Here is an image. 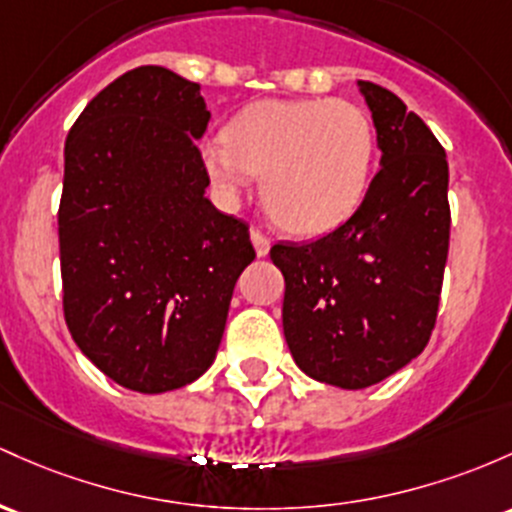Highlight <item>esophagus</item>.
<instances>
[{
	"mask_svg": "<svg viewBox=\"0 0 512 512\" xmlns=\"http://www.w3.org/2000/svg\"><path fill=\"white\" fill-rule=\"evenodd\" d=\"M250 238H252V245H255V252H257V257H265L267 252H269V247H272V243H269V238H267V235L262 233V230L252 228V230H250Z\"/></svg>",
	"mask_w": 512,
	"mask_h": 512,
	"instance_id": "esophagus-1",
	"label": "esophagus"
}]
</instances>
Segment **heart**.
Here are the masks:
<instances>
[{"label":"heart","mask_w":512,"mask_h":512,"mask_svg":"<svg viewBox=\"0 0 512 512\" xmlns=\"http://www.w3.org/2000/svg\"><path fill=\"white\" fill-rule=\"evenodd\" d=\"M376 131L342 99L260 101L201 145V165L226 199L262 177V201L279 226L323 235L359 211L372 187Z\"/></svg>","instance_id":"1"}]
</instances>
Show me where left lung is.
<instances>
[{
	"instance_id": "left-lung-1",
	"label": "left lung",
	"mask_w": 512,
	"mask_h": 512,
	"mask_svg": "<svg viewBox=\"0 0 512 512\" xmlns=\"http://www.w3.org/2000/svg\"><path fill=\"white\" fill-rule=\"evenodd\" d=\"M372 111L381 170L359 211L306 245H274L284 274V338L303 374L367 389L428 345L449 247L445 148L418 114L374 82H357Z\"/></svg>"
}]
</instances>
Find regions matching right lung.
<instances>
[{"instance_id": "add662e5", "label": "right lung", "mask_w": 512, "mask_h": 512, "mask_svg": "<svg viewBox=\"0 0 512 512\" xmlns=\"http://www.w3.org/2000/svg\"><path fill=\"white\" fill-rule=\"evenodd\" d=\"M196 82L143 65L84 106L65 140L58 211L67 328L123 389L165 393L216 359L255 260L247 223L206 199Z\"/></svg>"}]
</instances>
